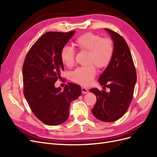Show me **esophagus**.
<instances>
[{"label":"esophagus","mask_w":157,"mask_h":157,"mask_svg":"<svg viewBox=\"0 0 157 157\" xmlns=\"http://www.w3.org/2000/svg\"><path fill=\"white\" fill-rule=\"evenodd\" d=\"M82 94H87L88 92V90L86 88L82 87Z\"/></svg>","instance_id":"esophagus-1"}]
</instances>
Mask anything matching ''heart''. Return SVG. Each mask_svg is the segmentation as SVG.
I'll return each mask as SVG.
<instances>
[{
  "instance_id": "1",
  "label": "heart",
  "mask_w": 157,
  "mask_h": 157,
  "mask_svg": "<svg viewBox=\"0 0 157 157\" xmlns=\"http://www.w3.org/2000/svg\"><path fill=\"white\" fill-rule=\"evenodd\" d=\"M75 44L80 50L88 52L87 63L90 65L76 69L71 73V78L75 82L87 86L92 84L96 74L94 64L102 69L110 63L114 52L113 42L108 38L102 39L99 35L86 33L75 40ZM75 54L73 47L64 46L60 52L61 61L67 67H71L74 63Z\"/></svg>"
}]
</instances>
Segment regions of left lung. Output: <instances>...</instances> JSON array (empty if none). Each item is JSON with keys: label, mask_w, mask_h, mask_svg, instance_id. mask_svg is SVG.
Here are the masks:
<instances>
[{"label": "left lung", "mask_w": 157, "mask_h": 157, "mask_svg": "<svg viewBox=\"0 0 157 157\" xmlns=\"http://www.w3.org/2000/svg\"><path fill=\"white\" fill-rule=\"evenodd\" d=\"M113 42V58L98 81L109 88L107 92L98 88L90 91L96 96L97 101L92 112L98 120L111 122L119 119L129 107L137 80L136 69L131 52L124 38L117 33L106 29Z\"/></svg>", "instance_id": "1"}]
</instances>
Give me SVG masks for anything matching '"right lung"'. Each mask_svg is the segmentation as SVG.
I'll return each mask as SVG.
<instances>
[{
    "mask_svg": "<svg viewBox=\"0 0 157 157\" xmlns=\"http://www.w3.org/2000/svg\"><path fill=\"white\" fill-rule=\"evenodd\" d=\"M75 33H46L32 46L23 63L24 96L34 115L49 126L67 121L71 101L82 94L77 84L69 82L63 91L54 85L64 69L61 50Z\"/></svg>",
    "mask_w": 157,
    "mask_h": 157,
    "instance_id": "right-lung-1",
    "label": "right lung"
}]
</instances>
